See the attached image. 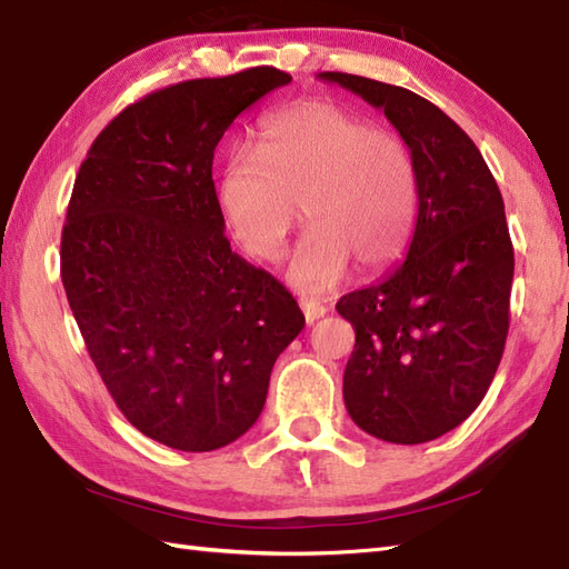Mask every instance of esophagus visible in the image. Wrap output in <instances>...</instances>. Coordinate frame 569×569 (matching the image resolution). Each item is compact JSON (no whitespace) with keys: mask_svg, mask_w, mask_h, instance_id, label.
<instances>
[{"mask_svg":"<svg viewBox=\"0 0 569 569\" xmlns=\"http://www.w3.org/2000/svg\"><path fill=\"white\" fill-rule=\"evenodd\" d=\"M300 310H303V316H306V322H308V326H313L316 320H320L322 316L328 313V308H326V306H320V303H316V300H300Z\"/></svg>","mask_w":569,"mask_h":569,"instance_id":"34e87169","label":"esophagus"}]
</instances>
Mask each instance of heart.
I'll list each match as a JSON object with an SVG mask.
<instances>
[{"label": "heart", "instance_id": "heart-1", "mask_svg": "<svg viewBox=\"0 0 569 569\" xmlns=\"http://www.w3.org/2000/svg\"><path fill=\"white\" fill-rule=\"evenodd\" d=\"M256 154L233 150L217 182L221 214L243 251L276 261L300 221L288 281L322 293L352 261L365 273L399 259L419 204L417 164L392 132L330 103H303L263 120Z\"/></svg>", "mask_w": 569, "mask_h": 569}]
</instances>
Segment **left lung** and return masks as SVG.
I'll list each match as a JSON object with an SVG mask.
<instances>
[{
	"label": "left lung",
	"mask_w": 569,
	"mask_h": 569,
	"mask_svg": "<svg viewBox=\"0 0 569 569\" xmlns=\"http://www.w3.org/2000/svg\"><path fill=\"white\" fill-rule=\"evenodd\" d=\"M318 78L385 110L419 180L407 259L336 306L355 328L345 407L382 441L439 439L481 405L503 358L516 266L503 197L473 140L427 98L365 76Z\"/></svg>",
	"instance_id": "8db88e82"
}]
</instances>
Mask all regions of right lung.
Returning a JSON list of instances; mask_svg holds the SVG:
<instances>
[{
    "label": "right lung",
    "instance_id": "obj_1",
    "mask_svg": "<svg viewBox=\"0 0 569 569\" xmlns=\"http://www.w3.org/2000/svg\"><path fill=\"white\" fill-rule=\"evenodd\" d=\"M291 76L259 66L144 96L100 132L61 233V281L100 380L144 437L214 451L247 433L306 326L233 253L211 162L239 113Z\"/></svg>",
    "mask_w": 569,
    "mask_h": 569
}]
</instances>
